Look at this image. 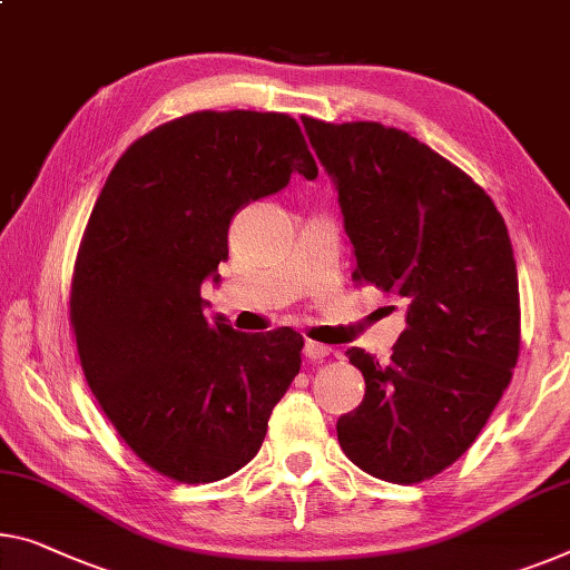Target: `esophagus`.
I'll return each instance as SVG.
<instances>
[{
  "instance_id": "esophagus-1",
  "label": "esophagus",
  "mask_w": 570,
  "mask_h": 570,
  "mask_svg": "<svg viewBox=\"0 0 570 570\" xmlns=\"http://www.w3.org/2000/svg\"><path fill=\"white\" fill-rule=\"evenodd\" d=\"M304 355H307L309 361H322L330 355V347L317 343V340H307V343H304Z\"/></svg>"
}]
</instances>
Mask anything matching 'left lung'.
I'll list each match as a JSON object with an SVG mask.
<instances>
[{"label":"left lung","mask_w":570,"mask_h":570,"mask_svg":"<svg viewBox=\"0 0 570 570\" xmlns=\"http://www.w3.org/2000/svg\"><path fill=\"white\" fill-rule=\"evenodd\" d=\"M302 122L337 184L353 282L406 304L386 363L347 347L366 396L337 420V443L381 481H428L473 445L520 358L504 217L469 174L399 127Z\"/></svg>","instance_id":"8db88e82"}]
</instances>
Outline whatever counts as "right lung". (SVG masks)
Masks as SVG:
<instances>
[{
  "label": "right lung",
  "instance_id": "right-lung-1",
  "mask_svg": "<svg viewBox=\"0 0 570 570\" xmlns=\"http://www.w3.org/2000/svg\"><path fill=\"white\" fill-rule=\"evenodd\" d=\"M317 176L284 112L202 109L127 148L91 209L68 314L83 376L127 448L178 483H212L261 450L302 366L292 327L237 333L204 317L243 204Z\"/></svg>",
  "mask_w": 570,
  "mask_h": 570
}]
</instances>
